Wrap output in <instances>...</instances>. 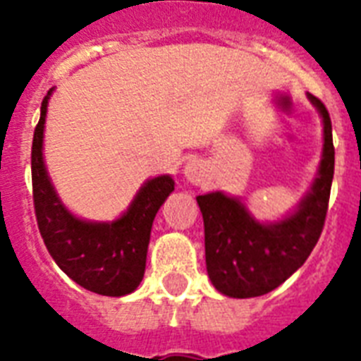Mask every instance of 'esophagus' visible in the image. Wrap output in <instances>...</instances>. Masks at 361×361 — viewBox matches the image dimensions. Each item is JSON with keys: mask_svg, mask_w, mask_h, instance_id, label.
I'll list each match as a JSON object with an SVG mask.
<instances>
[{"mask_svg": "<svg viewBox=\"0 0 361 361\" xmlns=\"http://www.w3.org/2000/svg\"><path fill=\"white\" fill-rule=\"evenodd\" d=\"M183 174L191 183H200L206 176V166L200 159H189L183 169Z\"/></svg>", "mask_w": 361, "mask_h": 361, "instance_id": "1", "label": "esophagus"}]
</instances>
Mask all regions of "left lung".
<instances>
[{
  "mask_svg": "<svg viewBox=\"0 0 361 361\" xmlns=\"http://www.w3.org/2000/svg\"><path fill=\"white\" fill-rule=\"evenodd\" d=\"M309 99L324 121V152L319 178L290 217L275 225H262L236 198L223 192L197 197L204 219L206 268L215 288L225 296L255 298L277 288L307 260L322 234L336 149L324 103L311 93Z\"/></svg>",
  "mask_w": 361,
  "mask_h": 361,
  "instance_id": "left-lung-1",
  "label": "left lung"
}]
</instances>
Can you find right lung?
Listing matches in <instances>:
<instances>
[{
  "label": "right lung",
  "mask_w": 361,
  "mask_h": 361,
  "mask_svg": "<svg viewBox=\"0 0 361 361\" xmlns=\"http://www.w3.org/2000/svg\"><path fill=\"white\" fill-rule=\"evenodd\" d=\"M52 90L42 99L41 120L31 146V183L39 232L50 257L71 279L103 296H125L140 285L153 219L170 192V176L153 178L142 187L127 214L114 223H87L59 202L42 163V130Z\"/></svg>",
  "instance_id": "obj_1"
}]
</instances>
